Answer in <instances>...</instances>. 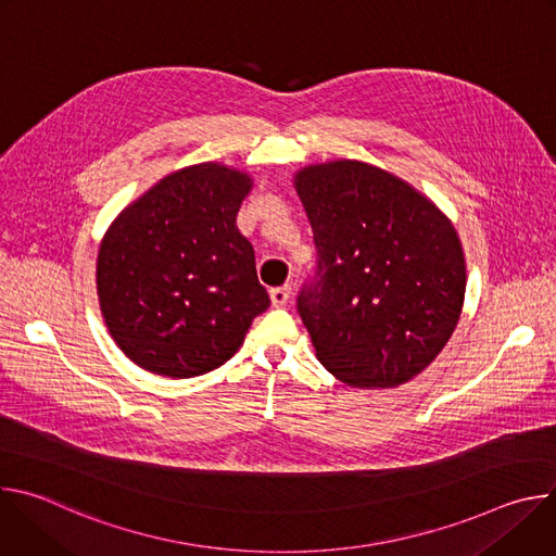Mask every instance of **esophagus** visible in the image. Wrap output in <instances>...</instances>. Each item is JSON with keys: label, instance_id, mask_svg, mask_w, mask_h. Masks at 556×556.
Listing matches in <instances>:
<instances>
[{"label": "esophagus", "instance_id": "34e87169", "mask_svg": "<svg viewBox=\"0 0 556 556\" xmlns=\"http://www.w3.org/2000/svg\"><path fill=\"white\" fill-rule=\"evenodd\" d=\"M288 299H290V286H288V283H286V286H277V288L270 290V301H273V305L281 307V305L288 303Z\"/></svg>", "mask_w": 556, "mask_h": 556}]
</instances>
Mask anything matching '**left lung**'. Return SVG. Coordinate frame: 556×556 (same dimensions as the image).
Instances as JSON below:
<instances>
[{
	"label": "left lung",
	"mask_w": 556,
	"mask_h": 556,
	"mask_svg": "<svg viewBox=\"0 0 556 556\" xmlns=\"http://www.w3.org/2000/svg\"><path fill=\"white\" fill-rule=\"evenodd\" d=\"M316 268L296 309L316 358L352 387H399L451 339L466 266L448 217L405 180L358 161L294 176Z\"/></svg>",
	"instance_id": "8db88e82"
}]
</instances>
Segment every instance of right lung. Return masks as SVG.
Listing matches in <instances>:
<instances>
[{"label":"right lung","instance_id":"add662e5","mask_svg":"<svg viewBox=\"0 0 556 556\" xmlns=\"http://www.w3.org/2000/svg\"><path fill=\"white\" fill-rule=\"evenodd\" d=\"M253 182L217 163L185 167L131 202L97 260L103 319L142 369L202 376L224 365L270 296L235 217Z\"/></svg>","mask_w":556,"mask_h":556}]
</instances>
